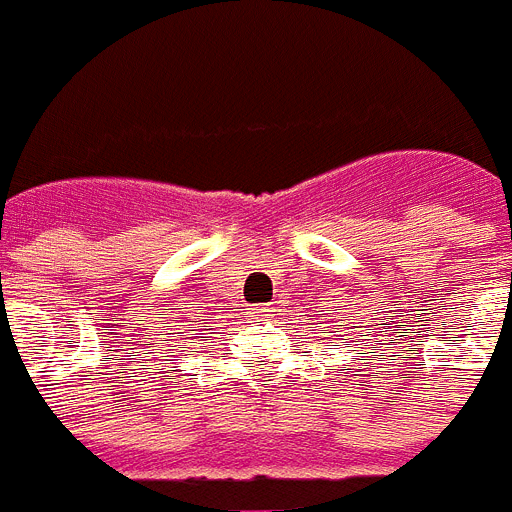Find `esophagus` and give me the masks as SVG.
Listing matches in <instances>:
<instances>
[{
    "instance_id": "1",
    "label": "esophagus",
    "mask_w": 512,
    "mask_h": 512,
    "mask_svg": "<svg viewBox=\"0 0 512 512\" xmlns=\"http://www.w3.org/2000/svg\"><path fill=\"white\" fill-rule=\"evenodd\" d=\"M252 319H255V322H268V319H270L268 306H260V309L252 311Z\"/></svg>"
}]
</instances>
